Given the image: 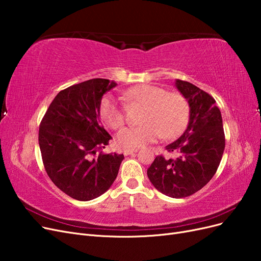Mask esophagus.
Returning <instances> with one entry per match:
<instances>
[{"mask_svg": "<svg viewBox=\"0 0 261 261\" xmlns=\"http://www.w3.org/2000/svg\"><path fill=\"white\" fill-rule=\"evenodd\" d=\"M135 152H137V149H124L123 150V153L125 155H129V154L135 153Z\"/></svg>", "mask_w": 261, "mask_h": 261, "instance_id": "34e87169", "label": "esophagus"}]
</instances>
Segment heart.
Masks as SVG:
<instances>
[{
	"mask_svg": "<svg viewBox=\"0 0 261 261\" xmlns=\"http://www.w3.org/2000/svg\"><path fill=\"white\" fill-rule=\"evenodd\" d=\"M126 97L146 106L143 125L123 128L116 141L121 147L134 149L145 146L164 136L176 138L186 128L189 105L183 94L168 92L162 87L144 84L134 87ZM100 116L110 128L118 129L125 123V107L121 99L108 96L101 101Z\"/></svg>",
	"mask_w": 261,
	"mask_h": 261,
	"instance_id": "1",
	"label": "heart"
}]
</instances>
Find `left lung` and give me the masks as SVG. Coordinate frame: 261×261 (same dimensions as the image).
<instances>
[{
  "mask_svg": "<svg viewBox=\"0 0 261 261\" xmlns=\"http://www.w3.org/2000/svg\"><path fill=\"white\" fill-rule=\"evenodd\" d=\"M175 86L188 101V126L183 135L165 147L168 152L177 153V158L156 155L147 175L162 194L184 198L198 192L216 174L225 136L216 100L188 82L176 80Z\"/></svg>",
  "mask_w": 261,
  "mask_h": 261,
  "instance_id": "left-lung-1",
  "label": "left lung"
}]
</instances>
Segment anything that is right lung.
Returning <instances> with one entry per match:
<instances>
[{
	"mask_svg": "<svg viewBox=\"0 0 261 261\" xmlns=\"http://www.w3.org/2000/svg\"><path fill=\"white\" fill-rule=\"evenodd\" d=\"M116 86L102 78L60 91L39 126V146L44 169L54 185L72 198L88 201L111 187L123 154L97 151L112 137L101 126L103 94Z\"/></svg>",
	"mask_w": 261,
	"mask_h": 261,
	"instance_id": "right-lung-1",
	"label": "right lung"
}]
</instances>
